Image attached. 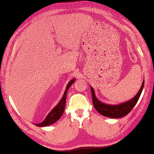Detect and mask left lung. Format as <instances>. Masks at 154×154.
Returning <instances> with one entry per match:
<instances>
[{"mask_svg":"<svg viewBox=\"0 0 154 154\" xmlns=\"http://www.w3.org/2000/svg\"><path fill=\"white\" fill-rule=\"evenodd\" d=\"M144 86V81L142 83L140 91H138V94L134 96L132 99L124 103L118 104V105H109V104L103 103V102L100 101L95 96V92L94 88L91 87V91L92 94V100L95 109L97 110L98 113L104 116L112 118V119H118L125 116L128 114L129 112L135 106L138 102V98L141 96L142 91Z\"/></svg>","mask_w":154,"mask_h":154,"instance_id":"1","label":"left lung"}]
</instances>
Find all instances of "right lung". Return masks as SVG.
<instances>
[{
  "mask_svg": "<svg viewBox=\"0 0 154 154\" xmlns=\"http://www.w3.org/2000/svg\"><path fill=\"white\" fill-rule=\"evenodd\" d=\"M74 82H75V79H72L71 81L68 82L67 86H66L65 92H64L63 96L62 97L61 100H60L59 103L57 104L56 107H54V109H52V111L47 115V116L45 117V119L42 121V122L35 124V126L40 127L49 126V125H51L53 124V123H54L55 122H56V121L62 116L63 113L64 112V110H65L66 95H67L68 90V88H70V86H71Z\"/></svg>",
  "mask_w": 154,
  "mask_h": 154,
  "instance_id": "right-lung-1",
  "label": "right lung"
}]
</instances>
